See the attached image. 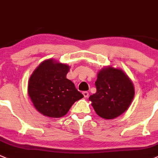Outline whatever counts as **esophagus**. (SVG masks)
Returning <instances> with one entry per match:
<instances>
[{
	"label": "esophagus",
	"mask_w": 158,
	"mask_h": 158,
	"mask_svg": "<svg viewBox=\"0 0 158 158\" xmlns=\"http://www.w3.org/2000/svg\"><path fill=\"white\" fill-rule=\"evenodd\" d=\"M83 95L85 98H87V97H89V93L87 91H84V92H83Z\"/></svg>",
	"instance_id": "34e87169"
}]
</instances>
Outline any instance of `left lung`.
I'll use <instances>...</instances> for the list:
<instances>
[{
  "instance_id": "left-lung-1",
  "label": "left lung",
  "mask_w": 158,
  "mask_h": 158,
  "mask_svg": "<svg viewBox=\"0 0 158 158\" xmlns=\"http://www.w3.org/2000/svg\"><path fill=\"white\" fill-rule=\"evenodd\" d=\"M95 85L97 92L90 96L89 100L97 114L105 119H113L124 113L134 98L132 81L120 68H102Z\"/></svg>"
}]
</instances>
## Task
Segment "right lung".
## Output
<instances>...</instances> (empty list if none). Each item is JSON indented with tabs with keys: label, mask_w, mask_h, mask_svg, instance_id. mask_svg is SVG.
Segmentation results:
<instances>
[{
	"label": "right lung",
	"mask_w": 158,
	"mask_h": 158,
	"mask_svg": "<svg viewBox=\"0 0 158 158\" xmlns=\"http://www.w3.org/2000/svg\"><path fill=\"white\" fill-rule=\"evenodd\" d=\"M70 67L52 58L40 64L28 81V95L34 107L45 116L65 115L76 101L84 97L66 75Z\"/></svg>",
	"instance_id": "obj_1"
}]
</instances>
